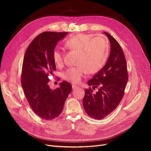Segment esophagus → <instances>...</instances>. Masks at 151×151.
<instances>
[{
	"mask_svg": "<svg viewBox=\"0 0 151 151\" xmlns=\"http://www.w3.org/2000/svg\"><path fill=\"white\" fill-rule=\"evenodd\" d=\"M72 88H73V89H78V88H79V86H76V85H74V84H73V85H72Z\"/></svg>",
	"mask_w": 151,
	"mask_h": 151,
	"instance_id": "esophagus-1",
	"label": "esophagus"
}]
</instances>
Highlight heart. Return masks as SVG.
I'll use <instances>...</instances> for the list:
<instances>
[{"instance_id":"1","label":"heart","mask_w":151,"mask_h":151,"mask_svg":"<svg viewBox=\"0 0 151 151\" xmlns=\"http://www.w3.org/2000/svg\"><path fill=\"white\" fill-rule=\"evenodd\" d=\"M65 45L68 49L76 51L80 54L77 62L79 67L70 68L63 73L65 80L75 84L80 83L86 72L91 75L100 71L106 64L109 55V41L101 35H76L68 38ZM53 59L58 66L61 65L63 59L62 51L55 49Z\"/></svg>"}]
</instances>
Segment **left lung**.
<instances>
[{
  "label": "left lung",
  "mask_w": 151,
  "mask_h": 151,
  "mask_svg": "<svg viewBox=\"0 0 151 151\" xmlns=\"http://www.w3.org/2000/svg\"><path fill=\"white\" fill-rule=\"evenodd\" d=\"M110 43V52L104 67L88 82L83 105L87 114L96 120L107 116L119 106L128 82L127 62L119 43L108 32H104Z\"/></svg>",
  "instance_id": "left-lung-1"
}]
</instances>
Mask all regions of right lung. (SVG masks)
<instances>
[{
    "label": "right lung",
    "instance_id": "1",
    "mask_svg": "<svg viewBox=\"0 0 151 151\" xmlns=\"http://www.w3.org/2000/svg\"><path fill=\"white\" fill-rule=\"evenodd\" d=\"M67 32H44L32 41L24 55L22 85L32 111L41 119L51 120L59 115L72 86L63 81L57 89L49 85V75L56 70L53 52Z\"/></svg>",
    "mask_w": 151,
    "mask_h": 151
}]
</instances>
